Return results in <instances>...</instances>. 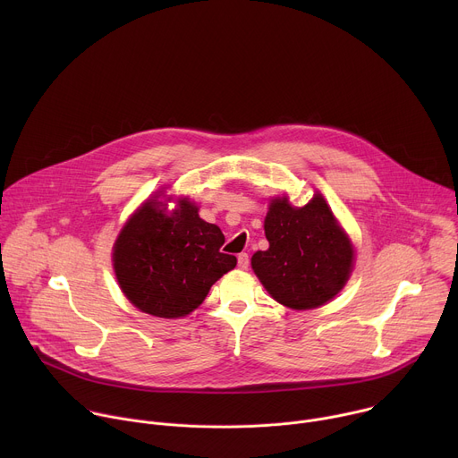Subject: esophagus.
Returning <instances> with one entry per match:
<instances>
[{
    "label": "esophagus",
    "mask_w": 458,
    "mask_h": 458,
    "mask_svg": "<svg viewBox=\"0 0 458 458\" xmlns=\"http://www.w3.org/2000/svg\"><path fill=\"white\" fill-rule=\"evenodd\" d=\"M237 267H239L241 270H246V268L250 267V257H248V253H239V257H237Z\"/></svg>",
    "instance_id": "obj_1"
}]
</instances>
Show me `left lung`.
Here are the masks:
<instances>
[{
    "mask_svg": "<svg viewBox=\"0 0 458 458\" xmlns=\"http://www.w3.org/2000/svg\"><path fill=\"white\" fill-rule=\"evenodd\" d=\"M265 233L270 248L253 253L251 268L277 302L311 310L344 288L353 244L320 193L302 208L292 207L286 195L272 199Z\"/></svg>",
    "mask_w": 458,
    "mask_h": 458,
    "instance_id": "1",
    "label": "left lung"
}]
</instances>
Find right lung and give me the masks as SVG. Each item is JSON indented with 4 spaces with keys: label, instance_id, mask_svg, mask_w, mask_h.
I'll list each match as a JSON object with an SVG mask.
<instances>
[{
    "label": "right lung",
    "instance_id": "add662e5",
    "mask_svg": "<svg viewBox=\"0 0 458 458\" xmlns=\"http://www.w3.org/2000/svg\"><path fill=\"white\" fill-rule=\"evenodd\" d=\"M159 198L147 199L126 221L112 260L130 302L145 313L177 318L198 308L237 259L221 251V228L203 221L193 203L179 199L168 214Z\"/></svg>",
    "mask_w": 458,
    "mask_h": 458
}]
</instances>
